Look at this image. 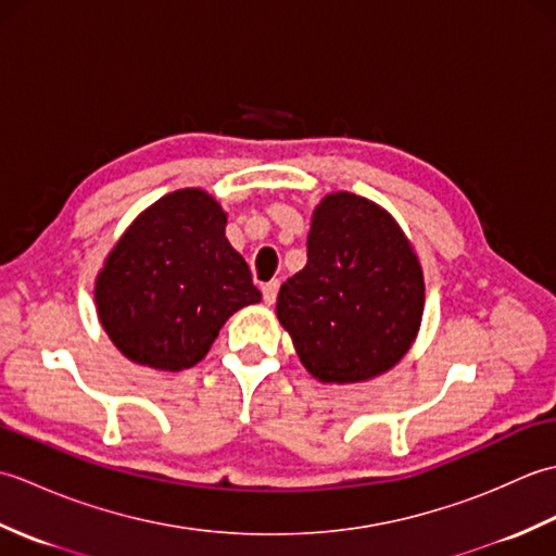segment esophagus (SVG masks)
I'll list each match as a JSON object with an SVG mask.
<instances>
[{
	"instance_id": "34e87169",
	"label": "esophagus",
	"mask_w": 556,
	"mask_h": 556,
	"mask_svg": "<svg viewBox=\"0 0 556 556\" xmlns=\"http://www.w3.org/2000/svg\"><path fill=\"white\" fill-rule=\"evenodd\" d=\"M277 291H279V281L277 279H271V281H267V285H263V299H265L267 305L275 303Z\"/></svg>"
}]
</instances>
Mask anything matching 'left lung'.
I'll return each instance as SVG.
<instances>
[{"label":"left lung","mask_w":556,"mask_h":556,"mask_svg":"<svg viewBox=\"0 0 556 556\" xmlns=\"http://www.w3.org/2000/svg\"><path fill=\"white\" fill-rule=\"evenodd\" d=\"M422 308V267L399 222L363 195H325L313 210L308 263L277 296L303 368L325 384L380 377L413 346Z\"/></svg>","instance_id":"obj_1"}]
</instances>
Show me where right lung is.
Wrapping results in <instances>:
<instances>
[{
	"label": "right lung",
	"instance_id": "right-lung-1",
	"mask_svg": "<svg viewBox=\"0 0 556 556\" xmlns=\"http://www.w3.org/2000/svg\"><path fill=\"white\" fill-rule=\"evenodd\" d=\"M224 229L227 212L203 188L162 195L128 224L96 277L100 325L128 361L193 368L236 311L260 303Z\"/></svg>",
	"mask_w": 556,
	"mask_h": 556
}]
</instances>
